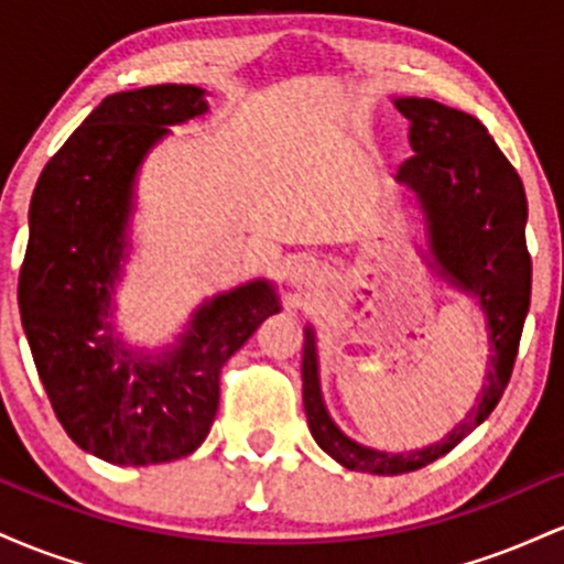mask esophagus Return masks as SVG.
<instances>
[{
    "label": "esophagus",
    "mask_w": 564,
    "mask_h": 564,
    "mask_svg": "<svg viewBox=\"0 0 564 564\" xmlns=\"http://www.w3.org/2000/svg\"><path fill=\"white\" fill-rule=\"evenodd\" d=\"M283 275H286V281L291 286H307L310 281H315L318 278V264H315L310 257H291L286 262V268H283Z\"/></svg>",
    "instance_id": "1"
}]
</instances>
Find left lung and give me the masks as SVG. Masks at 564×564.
<instances>
[{
  "label": "left lung",
  "instance_id": "left-lung-1",
  "mask_svg": "<svg viewBox=\"0 0 564 564\" xmlns=\"http://www.w3.org/2000/svg\"><path fill=\"white\" fill-rule=\"evenodd\" d=\"M411 121L413 156L394 180L413 193L426 230V264L453 289L480 304L488 332V364L477 403L453 430L426 448L390 453L355 443L336 426L321 392L318 339L304 326L302 400L310 432L334 462L352 471L403 475L437 462L480 426L507 390L530 307L525 243L528 198L520 174L475 116L430 97H394Z\"/></svg>",
  "mask_w": 564,
  "mask_h": 564
}]
</instances>
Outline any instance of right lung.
Here are the masks:
<instances>
[{"instance_id":"add662e5","label":"right lung","mask_w":564,"mask_h":564,"mask_svg":"<svg viewBox=\"0 0 564 564\" xmlns=\"http://www.w3.org/2000/svg\"><path fill=\"white\" fill-rule=\"evenodd\" d=\"M206 111V89L193 84L108 95L47 161L31 196L18 281L25 339L68 437L119 467L196 451L217 416L223 366L281 313L273 283L257 278L198 304L161 349L129 347L113 332L142 161L170 127Z\"/></svg>"}]
</instances>
